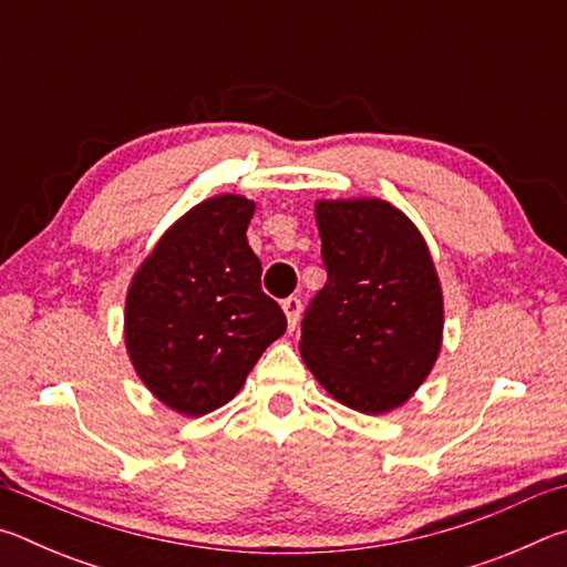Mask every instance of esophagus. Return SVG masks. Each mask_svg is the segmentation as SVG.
Masks as SVG:
<instances>
[{
    "instance_id": "34e87169",
    "label": "esophagus",
    "mask_w": 567,
    "mask_h": 567,
    "mask_svg": "<svg viewBox=\"0 0 567 567\" xmlns=\"http://www.w3.org/2000/svg\"><path fill=\"white\" fill-rule=\"evenodd\" d=\"M282 310L287 315V324H290V330H295L297 322H300L302 300H300V297H287V300H282Z\"/></svg>"
}]
</instances>
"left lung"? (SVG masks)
Returning a JSON list of instances; mask_svg holds the SVG:
<instances>
[{"label":"left lung","mask_w":567,"mask_h":567,"mask_svg":"<svg viewBox=\"0 0 567 567\" xmlns=\"http://www.w3.org/2000/svg\"><path fill=\"white\" fill-rule=\"evenodd\" d=\"M328 282L302 318L300 352L334 400L364 415L400 408L443 342V290L417 227L385 199L315 205Z\"/></svg>","instance_id":"1"}]
</instances>
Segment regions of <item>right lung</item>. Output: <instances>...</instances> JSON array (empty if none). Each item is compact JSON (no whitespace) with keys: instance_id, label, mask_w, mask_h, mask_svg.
Masks as SVG:
<instances>
[{"instance_id":"right-lung-1","label":"right lung","mask_w":567,"mask_h":567,"mask_svg":"<svg viewBox=\"0 0 567 567\" xmlns=\"http://www.w3.org/2000/svg\"><path fill=\"white\" fill-rule=\"evenodd\" d=\"M255 203L219 195L192 207L132 277L124 342L152 395L182 415L233 400L287 318L260 287L247 245Z\"/></svg>"}]
</instances>
